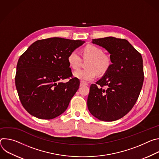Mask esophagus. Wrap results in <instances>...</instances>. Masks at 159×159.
<instances>
[{
  "mask_svg": "<svg viewBox=\"0 0 159 159\" xmlns=\"http://www.w3.org/2000/svg\"><path fill=\"white\" fill-rule=\"evenodd\" d=\"M85 85H87V83L84 82H83V81H81V82H80V87L85 86Z\"/></svg>",
  "mask_w": 159,
  "mask_h": 159,
  "instance_id": "esophagus-1",
  "label": "esophagus"
}]
</instances>
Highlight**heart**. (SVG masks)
<instances>
[{"label":"heart","instance_id":"b5f03b06","mask_svg":"<svg viewBox=\"0 0 159 159\" xmlns=\"http://www.w3.org/2000/svg\"><path fill=\"white\" fill-rule=\"evenodd\" d=\"M84 59H89L87 63V69H79L74 72V76L82 81L93 80L97 75L106 73L111 65V58L107 54L103 53L99 47L93 44H89L84 49ZM82 59L77 50L72 52L68 57V62L74 69L79 67Z\"/></svg>","mask_w":159,"mask_h":159}]
</instances>
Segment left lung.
Here are the masks:
<instances>
[{"instance_id": "obj_1", "label": "left lung", "mask_w": 159, "mask_h": 159, "mask_svg": "<svg viewBox=\"0 0 159 159\" xmlns=\"http://www.w3.org/2000/svg\"><path fill=\"white\" fill-rule=\"evenodd\" d=\"M92 43L109 52L112 64L103 77L90 85L87 107L99 120L116 121L125 116L139 98L144 80L143 59L125 39L106 37Z\"/></svg>"}]
</instances>
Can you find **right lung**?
I'll list each match as a JSON object with an SVG mask.
<instances>
[{
    "mask_svg": "<svg viewBox=\"0 0 159 159\" xmlns=\"http://www.w3.org/2000/svg\"><path fill=\"white\" fill-rule=\"evenodd\" d=\"M85 43L50 38L33 43L19 58L15 83L22 105L32 116L53 119L65 111L79 88L68 57ZM71 78L67 83L62 80Z\"/></svg>",
    "mask_w": 159,
    "mask_h": 159,
    "instance_id": "add662e5",
    "label": "right lung"
}]
</instances>
